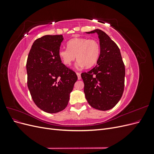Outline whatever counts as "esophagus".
<instances>
[{
	"instance_id": "1",
	"label": "esophagus",
	"mask_w": 154,
	"mask_h": 154,
	"mask_svg": "<svg viewBox=\"0 0 154 154\" xmlns=\"http://www.w3.org/2000/svg\"><path fill=\"white\" fill-rule=\"evenodd\" d=\"M76 74H77V76H78V80H80V79L82 78H81V74H80V73L76 72Z\"/></svg>"
}]
</instances>
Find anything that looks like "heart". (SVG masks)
<instances>
[{"label":"heart","instance_id":"heart-1","mask_svg":"<svg viewBox=\"0 0 154 154\" xmlns=\"http://www.w3.org/2000/svg\"><path fill=\"white\" fill-rule=\"evenodd\" d=\"M67 48H61L58 51V57L66 66H70L78 60L76 66H85L90 68L94 66L98 60L100 54V46L94 39L87 38H75L67 43Z\"/></svg>","mask_w":154,"mask_h":154}]
</instances>
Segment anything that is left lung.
I'll list each match as a JSON object with an SVG mask.
<instances>
[{"label":"left lung","instance_id":"left-lung-1","mask_svg":"<svg viewBox=\"0 0 154 154\" xmlns=\"http://www.w3.org/2000/svg\"><path fill=\"white\" fill-rule=\"evenodd\" d=\"M98 35L100 54L96 67L81 74L84 93L92 107L100 110L112 109L124 91L125 68L118 46L105 32L95 29L87 33Z\"/></svg>","mask_w":154,"mask_h":154}]
</instances>
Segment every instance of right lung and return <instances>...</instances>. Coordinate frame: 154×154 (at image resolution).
Here are the masks:
<instances>
[{
	"label": "right lung",
	"instance_id": "obj_1",
	"mask_svg": "<svg viewBox=\"0 0 154 154\" xmlns=\"http://www.w3.org/2000/svg\"><path fill=\"white\" fill-rule=\"evenodd\" d=\"M62 35H45L32 44L27 57V87L41 110L57 113L66 109L78 80L75 72L62 63L58 51Z\"/></svg>",
	"mask_w": 154,
	"mask_h": 154
}]
</instances>
